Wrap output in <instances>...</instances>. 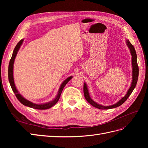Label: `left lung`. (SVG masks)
<instances>
[{
	"instance_id": "8db88e82",
	"label": "left lung",
	"mask_w": 148,
	"mask_h": 148,
	"mask_svg": "<svg viewBox=\"0 0 148 148\" xmlns=\"http://www.w3.org/2000/svg\"><path fill=\"white\" fill-rule=\"evenodd\" d=\"M127 45L130 50L131 52V54L132 56V66H133V81L132 83L130 88L128 89V91L127 93V95L123 97L122 99L119 101L117 103H116L115 104L112 105V106H103L100 104H97L96 102L95 101H93L91 99L90 96H89V92L88 88L86 86V83H84L83 85V92H84V96L85 99H86V101L92 105L93 107H95L96 108H98L99 109H112V108H115V107H117L120 106V105H122L123 103H124L125 101H127V99L128 98V97L130 96L132 92H133V89H135L137 82H138V75H139V68H138V65L137 63V56H136V53L135 51V47H133V46L130 43L128 40L127 41Z\"/></svg>"
}]
</instances>
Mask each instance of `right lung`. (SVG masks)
<instances>
[{
    "instance_id": "add662e5",
    "label": "right lung",
    "mask_w": 148,
    "mask_h": 148,
    "mask_svg": "<svg viewBox=\"0 0 148 148\" xmlns=\"http://www.w3.org/2000/svg\"><path fill=\"white\" fill-rule=\"evenodd\" d=\"M23 39H21L16 44V47H15L14 50H13V54L12 56L10 59V62H9V65H8V80H9V82L10 84L11 88L12 89V90L13 91V92L15 93V95L16 97V98L18 99L22 104H23L26 106H28L29 107H31V108H33L35 109H40V110H44V109H47L51 108L52 106H54L56 103L58 102V101L59 100V98L60 97L61 93L62 92V90H63L64 88L65 87V85L66 84V83H68L70 80L72 78V77H70L67 79H66L65 81L62 83V84H61L60 88L59 90V92H58V95L57 96V97H56V99L54 100H53L52 101L46 103V104H34V103L31 102L28 100L25 99L24 97H23L21 96V95L18 92V91H17V89H16V87L15 86L14 84V81H13V63H14V60L16 57V56L17 54V52L18 51L21 45V44L23 43Z\"/></svg>"
}]
</instances>
